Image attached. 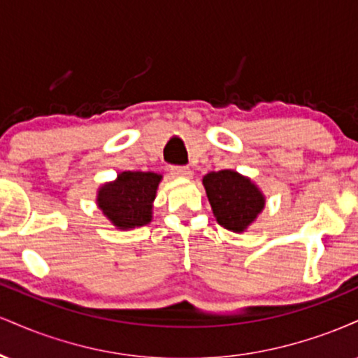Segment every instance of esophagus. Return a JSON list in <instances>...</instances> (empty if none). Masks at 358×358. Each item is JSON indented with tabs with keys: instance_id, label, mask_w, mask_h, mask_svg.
I'll use <instances>...</instances> for the list:
<instances>
[{
	"instance_id": "34e87169",
	"label": "esophagus",
	"mask_w": 358,
	"mask_h": 358,
	"mask_svg": "<svg viewBox=\"0 0 358 358\" xmlns=\"http://www.w3.org/2000/svg\"><path fill=\"white\" fill-rule=\"evenodd\" d=\"M170 173L173 176H178V178H190L192 176V171L187 166H171Z\"/></svg>"
}]
</instances>
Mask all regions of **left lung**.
Returning a JSON list of instances; mask_svg holds the SVG:
<instances>
[{
  "mask_svg": "<svg viewBox=\"0 0 358 358\" xmlns=\"http://www.w3.org/2000/svg\"><path fill=\"white\" fill-rule=\"evenodd\" d=\"M203 187L215 219L224 229L244 232L264 208V195L248 176L234 170L210 171Z\"/></svg>",
  "mask_w": 358,
  "mask_h": 358,
  "instance_id": "left-lung-1",
  "label": "left lung"
}]
</instances>
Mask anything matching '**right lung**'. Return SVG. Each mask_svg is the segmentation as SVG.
Segmentation results:
<instances>
[{
    "instance_id": "obj_1",
    "label": "right lung",
    "mask_w": 358,
    "mask_h": 358,
    "mask_svg": "<svg viewBox=\"0 0 358 358\" xmlns=\"http://www.w3.org/2000/svg\"><path fill=\"white\" fill-rule=\"evenodd\" d=\"M162 175L153 171H122L114 182L97 192V205L121 231L143 227L151 222V210Z\"/></svg>"
}]
</instances>
